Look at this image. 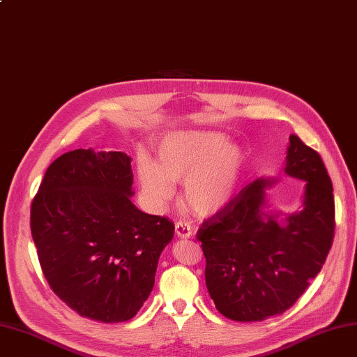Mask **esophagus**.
Wrapping results in <instances>:
<instances>
[{"mask_svg": "<svg viewBox=\"0 0 357 357\" xmlns=\"http://www.w3.org/2000/svg\"><path fill=\"white\" fill-rule=\"evenodd\" d=\"M175 231L178 237L182 238H190L192 236V229L188 222H183V221H178L176 226H175Z\"/></svg>", "mask_w": 357, "mask_h": 357, "instance_id": "34e87169", "label": "esophagus"}]
</instances>
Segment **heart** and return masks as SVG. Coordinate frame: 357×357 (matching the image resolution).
I'll list each match as a JSON object with an SVG mask.
<instances>
[{"label": "heart", "instance_id": "obj_1", "mask_svg": "<svg viewBox=\"0 0 357 357\" xmlns=\"http://www.w3.org/2000/svg\"><path fill=\"white\" fill-rule=\"evenodd\" d=\"M159 163L140 155L137 172L147 202L156 210L175 195L183 181V198L199 215H213L233 198L245 156L237 144L213 131H186L167 136L158 149Z\"/></svg>", "mask_w": 357, "mask_h": 357}]
</instances>
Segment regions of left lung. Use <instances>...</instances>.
I'll use <instances>...</instances> for the list:
<instances>
[{"instance_id":"1","label":"left lung","mask_w":357,"mask_h":357,"mask_svg":"<svg viewBox=\"0 0 357 357\" xmlns=\"http://www.w3.org/2000/svg\"><path fill=\"white\" fill-rule=\"evenodd\" d=\"M284 174L304 181L301 210H272L261 176L202 222L205 284L215 308L234 321H264L291 308L321 271L334 236V197L315 150L289 136Z\"/></svg>"}]
</instances>
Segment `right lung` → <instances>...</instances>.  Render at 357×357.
<instances>
[{"instance_id": "add662e5", "label": "right lung", "mask_w": 357, "mask_h": 357, "mask_svg": "<svg viewBox=\"0 0 357 357\" xmlns=\"http://www.w3.org/2000/svg\"><path fill=\"white\" fill-rule=\"evenodd\" d=\"M133 179L127 153L77 149L47 167L31 204L45 278L69 308L93 321L137 314L174 238L172 221L136 207Z\"/></svg>"}]
</instances>
